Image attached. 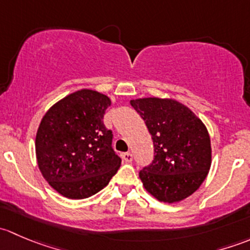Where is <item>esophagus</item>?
Listing matches in <instances>:
<instances>
[{
  "mask_svg": "<svg viewBox=\"0 0 250 250\" xmlns=\"http://www.w3.org/2000/svg\"><path fill=\"white\" fill-rule=\"evenodd\" d=\"M122 160L125 161V162L127 163H130L133 161V155L130 152H125L122 155Z\"/></svg>",
  "mask_w": 250,
  "mask_h": 250,
  "instance_id": "esophagus-1",
  "label": "esophagus"
}]
</instances>
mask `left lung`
I'll return each instance as SVG.
<instances>
[{
  "label": "left lung",
  "mask_w": 250,
  "mask_h": 250,
  "mask_svg": "<svg viewBox=\"0 0 250 250\" xmlns=\"http://www.w3.org/2000/svg\"><path fill=\"white\" fill-rule=\"evenodd\" d=\"M152 137L155 158L140 170L145 190L156 200L176 203L200 188L211 165L206 125L188 106L169 98L130 100Z\"/></svg>",
  "instance_id": "left-lung-1"
}]
</instances>
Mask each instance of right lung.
<instances>
[{"instance_id": "obj_1", "label": "right lung", "mask_w": 250, "mask_h": 250, "mask_svg": "<svg viewBox=\"0 0 250 250\" xmlns=\"http://www.w3.org/2000/svg\"><path fill=\"white\" fill-rule=\"evenodd\" d=\"M107 95L81 89L55 103L36 133L37 165L64 197L83 200L99 192L117 173L121 158L112 150V132L104 125Z\"/></svg>"}]
</instances>
